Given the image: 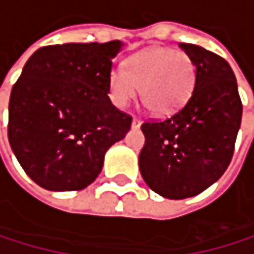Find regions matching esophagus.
<instances>
[{
    "mask_svg": "<svg viewBox=\"0 0 254 254\" xmlns=\"http://www.w3.org/2000/svg\"><path fill=\"white\" fill-rule=\"evenodd\" d=\"M131 126H132V129H138L140 126H141V120H140V119H137V117H134V119H132Z\"/></svg>",
    "mask_w": 254,
    "mask_h": 254,
    "instance_id": "1",
    "label": "esophagus"
}]
</instances>
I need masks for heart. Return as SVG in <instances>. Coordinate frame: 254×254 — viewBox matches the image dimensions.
Masks as SVG:
<instances>
[{
    "label": "heart",
    "mask_w": 254,
    "mask_h": 254,
    "mask_svg": "<svg viewBox=\"0 0 254 254\" xmlns=\"http://www.w3.org/2000/svg\"><path fill=\"white\" fill-rule=\"evenodd\" d=\"M196 80L192 59L172 48H149L110 73V99L126 108L143 90V103L152 116L169 117L190 99Z\"/></svg>",
    "instance_id": "b5f03b06"
}]
</instances>
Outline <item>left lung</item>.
<instances>
[{"label":"left lung","mask_w":254,"mask_h":254,"mask_svg":"<svg viewBox=\"0 0 254 254\" xmlns=\"http://www.w3.org/2000/svg\"><path fill=\"white\" fill-rule=\"evenodd\" d=\"M196 70L195 88L183 108L163 122L141 125L138 157L144 183L169 199L210 188L229 168L241 128L242 103L226 59L193 44H180Z\"/></svg>","instance_id":"1"}]
</instances>
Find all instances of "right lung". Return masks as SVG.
<instances>
[{"label":"right lung","instance_id":"add662e5","mask_svg":"<svg viewBox=\"0 0 254 254\" xmlns=\"http://www.w3.org/2000/svg\"><path fill=\"white\" fill-rule=\"evenodd\" d=\"M123 42L62 44L36 50L8 102V143L38 186L82 190L132 119L111 103L110 73Z\"/></svg>","mask_w":254,"mask_h":254}]
</instances>
